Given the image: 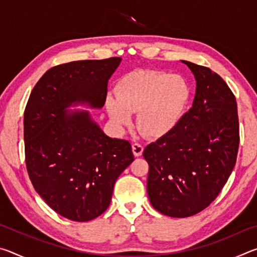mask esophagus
Returning a JSON list of instances; mask_svg holds the SVG:
<instances>
[{"mask_svg": "<svg viewBox=\"0 0 257 257\" xmlns=\"http://www.w3.org/2000/svg\"><path fill=\"white\" fill-rule=\"evenodd\" d=\"M143 151H144V147L143 145L138 144V143H135L133 144V152L135 156H141L143 154Z\"/></svg>", "mask_w": 257, "mask_h": 257, "instance_id": "esophagus-1", "label": "esophagus"}]
</instances>
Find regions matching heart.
I'll return each instance as SVG.
<instances>
[{"mask_svg": "<svg viewBox=\"0 0 257 257\" xmlns=\"http://www.w3.org/2000/svg\"><path fill=\"white\" fill-rule=\"evenodd\" d=\"M189 86L179 75L138 70L125 75L116 86V96L107 95L105 107L116 129H122L137 112L143 134L162 137L176 127L188 104Z\"/></svg>", "mask_w": 257, "mask_h": 257, "instance_id": "b5f03b06", "label": "heart"}]
</instances>
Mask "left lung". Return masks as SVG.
Listing matches in <instances>:
<instances>
[{"instance_id":"left-lung-1","label":"left lung","mask_w":257,"mask_h":257,"mask_svg":"<svg viewBox=\"0 0 257 257\" xmlns=\"http://www.w3.org/2000/svg\"><path fill=\"white\" fill-rule=\"evenodd\" d=\"M181 62L196 80L193 105L143 152L152 206L172 217L195 215L214 201L231 175L239 146L237 103L228 85L211 69Z\"/></svg>"}]
</instances>
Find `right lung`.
I'll list each match as a JSON object with an SVG mask.
<instances>
[{"instance_id":"1","label":"right lung","mask_w":257,"mask_h":257,"mask_svg":"<svg viewBox=\"0 0 257 257\" xmlns=\"http://www.w3.org/2000/svg\"><path fill=\"white\" fill-rule=\"evenodd\" d=\"M121 58L60 64L44 73L24 115L26 164L35 190L77 222L101 215L118 177L134 161L128 141L104 134L88 110L102 108Z\"/></svg>"}]
</instances>
